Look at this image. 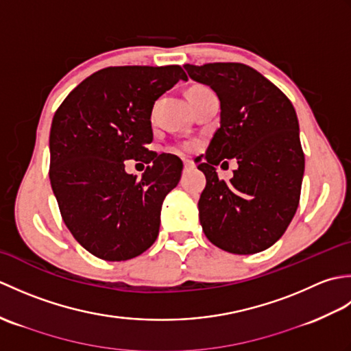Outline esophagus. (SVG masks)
Returning <instances> with one entry per match:
<instances>
[{"mask_svg":"<svg viewBox=\"0 0 351 351\" xmlns=\"http://www.w3.org/2000/svg\"><path fill=\"white\" fill-rule=\"evenodd\" d=\"M191 169H195V162L190 161V160H184V170L187 171V170H191Z\"/></svg>","mask_w":351,"mask_h":351,"instance_id":"obj_1","label":"esophagus"}]
</instances>
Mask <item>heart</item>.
<instances>
[{"label": "heart", "instance_id": "heart-1", "mask_svg": "<svg viewBox=\"0 0 351 351\" xmlns=\"http://www.w3.org/2000/svg\"><path fill=\"white\" fill-rule=\"evenodd\" d=\"M196 147V143H185L184 146H182V151H185V152H190V151H193V149Z\"/></svg>", "mask_w": 351, "mask_h": 351}]
</instances>
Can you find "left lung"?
I'll list each match as a JSON object with an SVG mask.
<instances>
[{
  "label": "left lung",
  "mask_w": 351,
  "mask_h": 351,
  "mask_svg": "<svg viewBox=\"0 0 351 351\" xmlns=\"http://www.w3.org/2000/svg\"><path fill=\"white\" fill-rule=\"evenodd\" d=\"M191 80L220 99V128L197 169L206 176L199 219L208 240L235 255L270 247L285 232L300 200L304 155L293 104L271 81L243 63L185 64ZM237 158L229 183L215 166ZM228 162V161H225Z\"/></svg>",
  "instance_id": "8db88e82"
}]
</instances>
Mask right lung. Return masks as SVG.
I'll list each match as a JSON object with an SVG mask.
<instances>
[{"mask_svg": "<svg viewBox=\"0 0 351 351\" xmlns=\"http://www.w3.org/2000/svg\"><path fill=\"white\" fill-rule=\"evenodd\" d=\"M181 66H117L92 73L56 111L49 132V180L64 225L96 258L126 261L158 237L164 197L181 180L182 161L152 154L155 101ZM151 163L140 180L123 160Z\"/></svg>", "mask_w": 351, "mask_h": 351, "instance_id": "1", "label": "right lung"}]
</instances>
